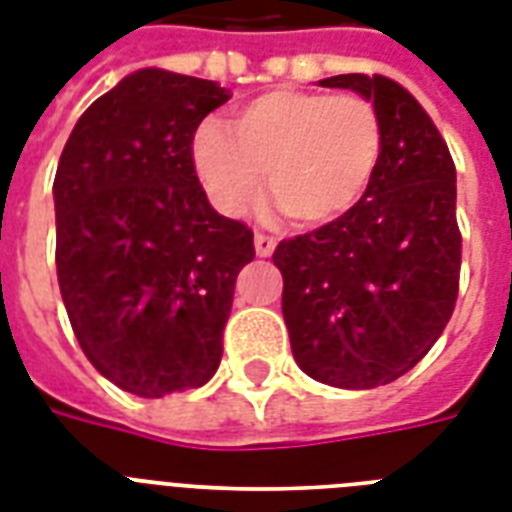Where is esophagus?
Segmentation results:
<instances>
[{"label": "esophagus", "mask_w": 512, "mask_h": 512, "mask_svg": "<svg viewBox=\"0 0 512 512\" xmlns=\"http://www.w3.org/2000/svg\"><path fill=\"white\" fill-rule=\"evenodd\" d=\"M273 249H276V239H273V236H265V233H257L255 236L257 257H271Z\"/></svg>", "instance_id": "1"}]
</instances>
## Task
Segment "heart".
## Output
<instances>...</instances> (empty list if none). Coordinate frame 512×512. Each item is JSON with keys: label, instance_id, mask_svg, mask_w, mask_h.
<instances>
[{"label": "heart", "instance_id": "heart-1", "mask_svg": "<svg viewBox=\"0 0 512 512\" xmlns=\"http://www.w3.org/2000/svg\"><path fill=\"white\" fill-rule=\"evenodd\" d=\"M377 108L358 95L273 90L241 108L233 127L209 119L193 132L191 162L212 207L244 215L263 191L308 228L356 209L382 162Z\"/></svg>", "mask_w": 512, "mask_h": 512}]
</instances>
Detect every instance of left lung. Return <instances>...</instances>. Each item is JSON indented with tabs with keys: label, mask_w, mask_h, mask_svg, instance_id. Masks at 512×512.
<instances>
[{
	"label": "left lung",
	"mask_w": 512,
	"mask_h": 512,
	"mask_svg": "<svg viewBox=\"0 0 512 512\" xmlns=\"http://www.w3.org/2000/svg\"><path fill=\"white\" fill-rule=\"evenodd\" d=\"M377 108L382 162L356 209L281 241V311L308 377L345 390L388 385L420 361L452 319L460 287L457 172L425 108L388 76L340 74Z\"/></svg>",
	"instance_id": "left-lung-1"
}]
</instances>
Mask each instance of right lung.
<instances>
[{
	"label": "right lung",
	"instance_id": "1",
	"mask_svg": "<svg viewBox=\"0 0 512 512\" xmlns=\"http://www.w3.org/2000/svg\"><path fill=\"white\" fill-rule=\"evenodd\" d=\"M217 82L140 68L68 135L52 183L55 265L84 356L127 393L162 398L212 380L252 231L217 215L193 172Z\"/></svg>",
	"mask_w": 512,
	"mask_h": 512
}]
</instances>
